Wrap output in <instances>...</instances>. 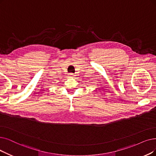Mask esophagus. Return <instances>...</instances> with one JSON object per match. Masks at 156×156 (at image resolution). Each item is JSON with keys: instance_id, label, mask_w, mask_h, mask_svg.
Returning <instances> with one entry per match:
<instances>
[{"instance_id": "34e87169", "label": "esophagus", "mask_w": 156, "mask_h": 156, "mask_svg": "<svg viewBox=\"0 0 156 156\" xmlns=\"http://www.w3.org/2000/svg\"><path fill=\"white\" fill-rule=\"evenodd\" d=\"M68 75H69V76H70V77H73V76H74L73 73H70L68 74Z\"/></svg>"}]
</instances>
